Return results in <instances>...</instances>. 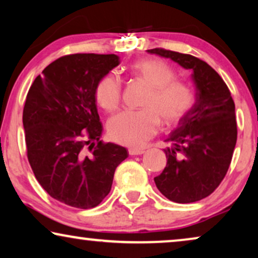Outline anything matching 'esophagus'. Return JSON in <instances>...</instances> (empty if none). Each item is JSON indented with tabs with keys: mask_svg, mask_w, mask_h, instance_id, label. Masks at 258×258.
I'll use <instances>...</instances> for the list:
<instances>
[{
	"mask_svg": "<svg viewBox=\"0 0 258 258\" xmlns=\"http://www.w3.org/2000/svg\"><path fill=\"white\" fill-rule=\"evenodd\" d=\"M144 154V150L142 149H129V155H132V156H135V155H142Z\"/></svg>",
	"mask_w": 258,
	"mask_h": 258,
	"instance_id": "obj_1",
	"label": "esophagus"
}]
</instances>
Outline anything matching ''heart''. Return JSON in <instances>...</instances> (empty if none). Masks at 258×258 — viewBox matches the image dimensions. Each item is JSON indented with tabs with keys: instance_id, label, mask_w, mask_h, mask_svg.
Returning a JSON list of instances; mask_svg holds the SVG:
<instances>
[{
	"instance_id": "1",
	"label": "heart",
	"mask_w": 258,
	"mask_h": 258,
	"mask_svg": "<svg viewBox=\"0 0 258 258\" xmlns=\"http://www.w3.org/2000/svg\"><path fill=\"white\" fill-rule=\"evenodd\" d=\"M130 73L149 87L141 102L143 109L116 115L108 123V134L114 142L139 148L156 135L161 122L165 126L178 124L191 110L195 94L190 84L176 79L175 70L161 59H141L133 63ZM121 97L122 83L117 76L109 74L98 81L95 98L103 110H117Z\"/></svg>"
}]
</instances>
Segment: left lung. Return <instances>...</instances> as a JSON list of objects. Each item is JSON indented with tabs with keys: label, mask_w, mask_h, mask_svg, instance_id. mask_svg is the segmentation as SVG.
Masks as SVG:
<instances>
[{
	"label": "left lung",
	"mask_w": 258,
	"mask_h": 258,
	"mask_svg": "<svg viewBox=\"0 0 258 258\" xmlns=\"http://www.w3.org/2000/svg\"><path fill=\"white\" fill-rule=\"evenodd\" d=\"M147 51L192 72L196 102L165 140L167 165L154 181L172 202H197L215 191L231 163L237 141L234 100L222 77L202 59L163 48Z\"/></svg>",
	"instance_id": "obj_1"
}]
</instances>
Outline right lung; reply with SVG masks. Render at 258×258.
Masks as SVG:
<instances>
[{
  "label": "right lung",
  "instance_id": "obj_1",
  "mask_svg": "<svg viewBox=\"0 0 258 258\" xmlns=\"http://www.w3.org/2000/svg\"><path fill=\"white\" fill-rule=\"evenodd\" d=\"M119 64L115 54H73L51 62L28 91L23 108L27 156L52 199L90 209L111 189L124 147L100 141L103 125L95 88Z\"/></svg>",
  "mask_w": 258,
  "mask_h": 258
}]
</instances>
